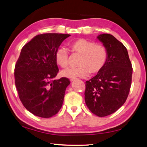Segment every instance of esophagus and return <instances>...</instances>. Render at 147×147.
<instances>
[{"mask_svg":"<svg viewBox=\"0 0 147 147\" xmlns=\"http://www.w3.org/2000/svg\"><path fill=\"white\" fill-rule=\"evenodd\" d=\"M76 80V78H71V79H70V81H71V82H73V81H74V80Z\"/></svg>","mask_w":147,"mask_h":147,"instance_id":"34e87169","label":"esophagus"}]
</instances>
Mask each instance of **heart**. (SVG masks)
Segmentation results:
<instances>
[{
  "instance_id": "obj_1",
  "label": "heart",
  "mask_w": 147,
  "mask_h": 147,
  "mask_svg": "<svg viewBox=\"0 0 147 147\" xmlns=\"http://www.w3.org/2000/svg\"><path fill=\"white\" fill-rule=\"evenodd\" d=\"M74 53L82 54L78 67H67L61 71V75L66 78L86 77L89 73L96 74L105 66L108 53L102 45L95 43L86 39H78L69 44ZM56 61L61 67H65L69 63V55L65 49L59 47L55 54Z\"/></svg>"
}]
</instances>
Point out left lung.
Wrapping results in <instances>:
<instances>
[{
  "instance_id": "1",
  "label": "left lung",
  "mask_w": 147,
  "mask_h": 147,
  "mask_svg": "<svg viewBox=\"0 0 147 147\" xmlns=\"http://www.w3.org/2000/svg\"><path fill=\"white\" fill-rule=\"evenodd\" d=\"M97 38L108 53L105 66L86 82L85 102L98 117L111 115L125 102L130 92L132 66L127 49L112 35L102 34Z\"/></svg>"
}]
</instances>
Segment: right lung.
Returning <instances> with one entry per match:
<instances>
[{"label":"right lung","instance_id":"1","mask_svg":"<svg viewBox=\"0 0 147 147\" xmlns=\"http://www.w3.org/2000/svg\"><path fill=\"white\" fill-rule=\"evenodd\" d=\"M70 36L39 34L21 49L15 66V84L22 104L35 115L50 118L61 108L70 81L65 77L54 80L59 71L55 54Z\"/></svg>","mask_w":147,"mask_h":147}]
</instances>
